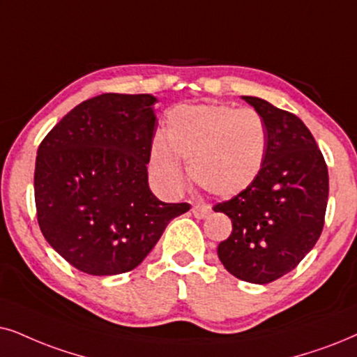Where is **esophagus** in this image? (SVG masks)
I'll return each mask as SVG.
<instances>
[{"mask_svg": "<svg viewBox=\"0 0 357 357\" xmlns=\"http://www.w3.org/2000/svg\"><path fill=\"white\" fill-rule=\"evenodd\" d=\"M191 211L196 219H206V218H209V214H211V209L207 206H192Z\"/></svg>", "mask_w": 357, "mask_h": 357, "instance_id": "esophagus-1", "label": "esophagus"}]
</instances>
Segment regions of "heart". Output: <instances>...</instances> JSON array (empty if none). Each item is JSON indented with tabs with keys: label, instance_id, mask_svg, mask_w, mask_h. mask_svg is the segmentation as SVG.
<instances>
[{
	"label": "heart",
	"instance_id": "heart-1",
	"mask_svg": "<svg viewBox=\"0 0 357 357\" xmlns=\"http://www.w3.org/2000/svg\"><path fill=\"white\" fill-rule=\"evenodd\" d=\"M267 125L252 108L222 103L179 105L166 115L163 138L151 143L150 166L166 188L178 191L188 161L192 183L215 197H232L259 178L267 156Z\"/></svg>",
	"mask_w": 357,
	"mask_h": 357
}]
</instances>
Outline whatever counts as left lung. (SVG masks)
<instances>
[{"label": "left lung", "instance_id": "1", "mask_svg": "<svg viewBox=\"0 0 357 357\" xmlns=\"http://www.w3.org/2000/svg\"><path fill=\"white\" fill-rule=\"evenodd\" d=\"M242 100L267 125V156L250 188L214 207L232 220L218 255L234 277L265 285L291 272L321 236L329 179L321 151L298 116L259 97Z\"/></svg>", "mask_w": 357, "mask_h": 357}]
</instances>
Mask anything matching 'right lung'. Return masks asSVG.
<instances>
[{
	"label": "right lung",
	"instance_id": "add662e5",
	"mask_svg": "<svg viewBox=\"0 0 357 357\" xmlns=\"http://www.w3.org/2000/svg\"><path fill=\"white\" fill-rule=\"evenodd\" d=\"M156 97L102 93L72 108L39 145L34 197L40 232L72 267L108 277L138 267L189 204L148 184Z\"/></svg>",
	"mask_w": 357,
	"mask_h": 357
}]
</instances>
